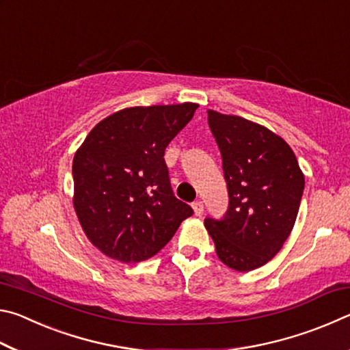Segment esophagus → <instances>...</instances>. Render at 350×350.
<instances>
[{"mask_svg":"<svg viewBox=\"0 0 350 350\" xmlns=\"http://www.w3.org/2000/svg\"><path fill=\"white\" fill-rule=\"evenodd\" d=\"M193 210H194V215L200 216L204 213V202L202 200H196V202H193Z\"/></svg>","mask_w":350,"mask_h":350,"instance_id":"1","label":"esophagus"}]
</instances>
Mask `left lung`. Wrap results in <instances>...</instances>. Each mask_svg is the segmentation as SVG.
Wrapping results in <instances>:
<instances>
[{
	"label": "left lung",
	"mask_w": 350,
	"mask_h": 350,
	"mask_svg": "<svg viewBox=\"0 0 350 350\" xmlns=\"http://www.w3.org/2000/svg\"><path fill=\"white\" fill-rule=\"evenodd\" d=\"M208 125L222 156L228 208L205 217L219 259L250 271L267 264L292 232L304 176L290 146L267 128L238 116L208 111Z\"/></svg>",
	"instance_id": "obj_1"
}]
</instances>
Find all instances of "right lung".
<instances>
[{"label":"right lung","instance_id":"obj_1","mask_svg":"<svg viewBox=\"0 0 350 350\" xmlns=\"http://www.w3.org/2000/svg\"><path fill=\"white\" fill-rule=\"evenodd\" d=\"M196 108L182 103L118 111L96 125L75 152L77 216L106 256L122 262L151 258L193 215L174 196L163 156Z\"/></svg>","mask_w":350,"mask_h":350}]
</instances>
